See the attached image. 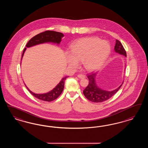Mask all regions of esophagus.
I'll use <instances>...</instances> for the list:
<instances>
[{
    "label": "esophagus",
    "instance_id": "1",
    "mask_svg": "<svg viewBox=\"0 0 148 148\" xmlns=\"http://www.w3.org/2000/svg\"><path fill=\"white\" fill-rule=\"evenodd\" d=\"M77 77L80 79H84L85 77V75H82V74H79V75H77Z\"/></svg>",
    "mask_w": 148,
    "mask_h": 148
}]
</instances>
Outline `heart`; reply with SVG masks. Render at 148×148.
Listing matches in <instances>:
<instances>
[{"mask_svg": "<svg viewBox=\"0 0 148 148\" xmlns=\"http://www.w3.org/2000/svg\"><path fill=\"white\" fill-rule=\"evenodd\" d=\"M111 47L107 41L98 37H85L77 40L71 46V54L67 55L68 64L72 67L82 62L84 67L93 71L100 67L108 58Z\"/></svg>", "mask_w": 148, "mask_h": 148, "instance_id": "1", "label": "heart"}]
</instances>
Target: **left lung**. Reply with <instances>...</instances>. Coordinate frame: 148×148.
I'll list each match as a JSON object with an SVG mask.
<instances>
[{
    "label": "left lung",
    "mask_w": 148,
    "mask_h": 148,
    "mask_svg": "<svg viewBox=\"0 0 148 148\" xmlns=\"http://www.w3.org/2000/svg\"><path fill=\"white\" fill-rule=\"evenodd\" d=\"M116 43L114 46L115 51L126 57L125 50L122 44L118 40H116ZM97 73H90L87 75V77L89 79V84L86 87L85 89L84 90L83 93L86 98L90 101L93 103H101L111 98L113 95L116 94L123 84V82L119 87L112 91L101 90L97 86L95 82V76Z\"/></svg>",
    "instance_id": "obj_1"
}]
</instances>
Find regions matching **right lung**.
<instances>
[{"instance_id": "1", "label": "right lung", "mask_w": 148, "mask_h": 148, "mask_svg": "<svg viewBox=\"0 0 148 148\" xmlns=\"http://www.w3.org/2000/svg\"><path fill=\"white\" fill-rule=\"evenodd\" d=\"M63 36H64L63 34L61 32L47 30V31L41 32L40 34L33 37L27 42V43L26 45V47L27 48H29L36 45L47 43V42H53L55 43L59 44L61 42V38ZM25 50H26V48H25L23 50L22 59ZM68 77L69 76H66L64 77L62 79L61 81L59 82L58 85L56 86L53 90H51V91H50L47 93L36 94L33 93L30 90H29L27 86L26 87L27 89L30 92V93L32 95H33L36 98L38 99L43 101H45L49 102L58 98L60 95V94L62 93L64 88V82Z\"/></svg>"}]
</instances>
